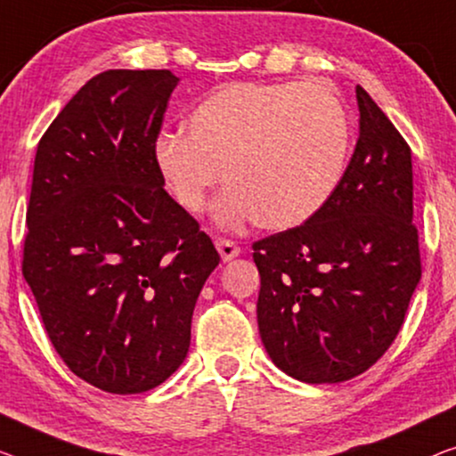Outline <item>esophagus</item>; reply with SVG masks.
<instances>
[{
	"label": "esophagus",
	"instance_id": "obj_1",
	"mask_svg": "<svg viewBox=\"0 0 456 456\" xmlns=\"http://www.w3.org/2000/svg\"><path fill=\"white\" fill-rule=\"evenodd\" d=\"M215 246H216V249H219L223 262L233 260V257L240 256V251H241V248L237 246L233 240H227V237H216Z\"/></svg>",
	"mask_w": 456,
	"mask_h": 456
}]
</instances>
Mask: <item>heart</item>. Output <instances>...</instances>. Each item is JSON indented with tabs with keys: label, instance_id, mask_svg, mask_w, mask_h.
Returning a JSON list of instances; mask_svg holds the SVG:
<instances>
[{
	"label": "heart",
	"instance_id": "heart-1",
	"mask_svg": "<svg viewBox=\"0 0 456 456\" xmlns=\"http://www.w3.org/2000/svg\"><path fill=\"white\" fill-rule=\"evenodd\" d=\"M350 145L344 102L328 81L231 84L194 108L186 133L155 139L153 158L169 192L200 213L221 180L215 221L268 229L311 219L342 178Z\"/></svg>",
	"mask_w": 456,
	"mask_h": 456
}]
</instances>
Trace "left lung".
<instances>
[{
	"instance_id": "obj_1",
	"label": "left lung",
	"mask_w": 456,
	"mask_h": 456,
	"mask_svg": "<svg viewBox=\"0 0 456 456\" xmlns=\"http://www.w3.org/2000/svg\"><path fill=\"white\" fill-rule=\"evenodd\" d=\"M356 100V149L328 202L251 246L264 348L311 385L370 369L397 338L422 276L411 149L360 86Z\"/></svg>"
}]
</instances>
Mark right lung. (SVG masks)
Segmentation results:
<instances>
[{"mask_svg": "<svg viewBox=\"0 0 456 456\" xmlns=\"http://www.w3.org/2000/svg\"><path fill=\"white\" fill-rule=\"evenodd\" d=\"M167 69H108L38 142L22 274L73 375L133 395L184 362L196 298L219 254L155 166Z\"/></svg>", "mask_w": 456, "mask_h": 456, "instance_id": "1", "label": "right lung"}]
</instances>
